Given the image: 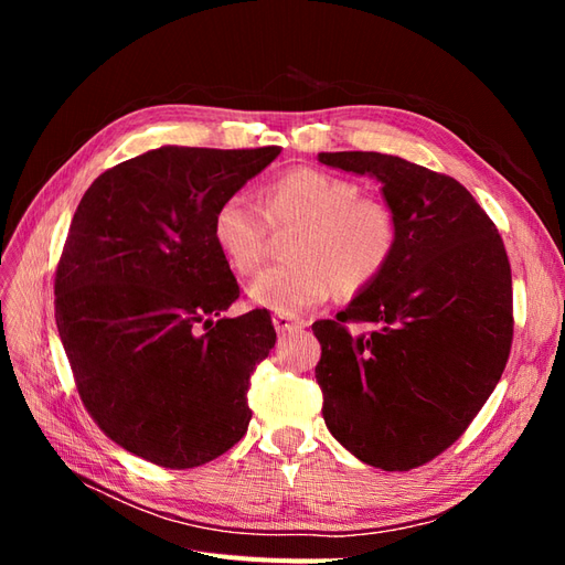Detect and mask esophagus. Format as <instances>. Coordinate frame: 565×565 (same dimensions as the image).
I'll use <instances>...</instances> for the list:
<instances>
[{
    "label": "esophagus",
    "instance_id": "obj_1",
    "mask_svg": "<svg viewBox=\"0 0 565 565\" xmlns=\"http://www.w3.org/2000/svg\"><path fill=\"white\" fill-rule=\"evenodd\" d=\"M273 328H276V332H278V334L295 332V330H301V328H303V320L292 318V316L276 313V316H273Z\"/></svg>",
    "mask_w": 565,
    "mask_h": 565
}]
</instances>
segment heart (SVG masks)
Wrapping results in <instances>:
<instances>
[{
  "instance_id": "heart-1",
  "label": "heart",
  "mask_w": 565,
  "mask_h": 565,
  "mask_svg": "<svg viewBox=\"0 0 565 565\" xmlns=\"http://www.w3.org/2000/svg\"><path fill=\"white\" fill-rule=\"evenodd\" d=\"M264 210L247 191L216 204L212 237L237 273L256 270L268 247V226H297L292 264L268 268L249 285V299L282 316L328 301L334 287L358 295L377 280L398 243L396 216L384 202L361 198V185L313 167H297L266 183Z\"/></svg>"
}]
</instances>
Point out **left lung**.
<instances>
[{"mask_svg": "<svg viewBox=\"0 0 565 565\" xmlns=\"http://www.w3.org/2000/svg\"><path fill=\"white\" fill-rule=\"evenodd\" d=\"M382 183L398 243L337 320L313 322L330 434L370 467L407 471L465 434L498 386L514 334L511 268L490 216L452 177L384 152H318ZM349 321L371 330L348 332Z\"/></svg>", "mask_w": 565, "mask_h": 565, "instance_id": "left-lung-1", "label": "left lung"}]
</instances>
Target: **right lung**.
Listing matches in <instances>:
<instances>
[{
  "instance_id": "obj_1",
  "label": "right lung",
  "mask_w": 565,
  "mask_h": 565,
  "mask_svg": "<svg viewBox=\"0 0 565 565\" xmlns=\"http://www.w3.org/2000/svg\"><path fill=\"white\" fill-rule=\"evenodd\" d=\"M280 156L162 146L100 174L56 268V324L87 413L117 446L193 469L247 431L270 313H224L241 287L212 237L216 204Z\"/></svg>"
}]
</instances>
